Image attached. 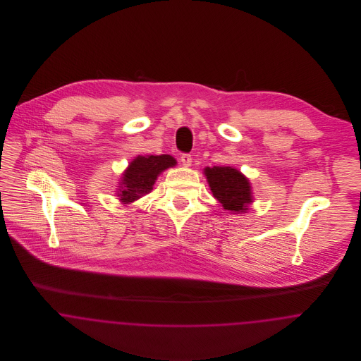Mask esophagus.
Returning a JSON list of instances; mask_svg holds the SVG:
<instances>
[{"label":"esophagus","mask_w":361,"mask_h":361,"mask_svg":"<svg viewBox=\"0 0 361 361\" xmlns=\"http://www.w3.org/2000/svg\"><path fill=\"white\" fill-rule=\"evenodd\" d=\"M181 164H183L185 168L190 166V165H192V157H190V154L181 155Z\"/></svg>","instance_id":"1"}]
</instances>
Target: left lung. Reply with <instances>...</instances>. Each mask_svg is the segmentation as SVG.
I'll list each match as a JSON object with an SVG mask.
<instances>
[{
    "label": "left lung",
    "mask_w": 361,
    "mask_h": 361,
    "mask_svg": "<svg viewBox=\"0 0 361 361\" xmlns=\"http://www.w3.org/2000/svg\"><path fill=\"white\" fill-rule=\"evenodd\" d=\"M214 197L233 214H242L253 202L249 180L231 166H214L204 169Z\"/></svg>",
    "instance_id": "1"
}]
</instances>
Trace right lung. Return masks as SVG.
I'll return each mask as SVG.
<instances>
[{"instance_id": "obj_1", "label": "right lung", "mask_w": 361, "mask_h": 361, "mask_svg": "<svg viewBox=\"0 0 361 361\" xmlns=\"http://www.w3.org/2000/svg\"><path fill=\"white\" fill-rule=\"evenodd\" d=\"M172 155H137L123 173L118 196L123 204H128L152 192L157 177L176 165Z\"/></svg>"}]
</instances>
